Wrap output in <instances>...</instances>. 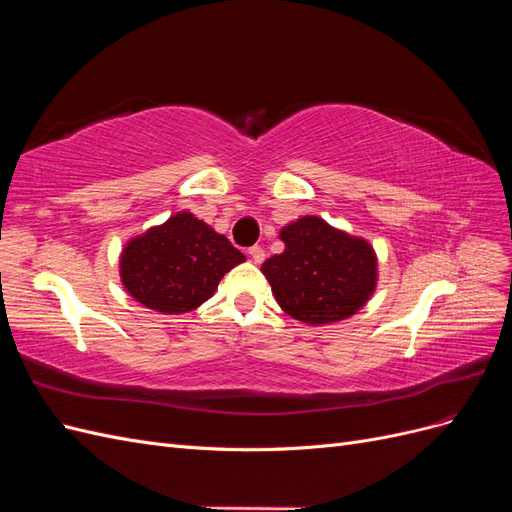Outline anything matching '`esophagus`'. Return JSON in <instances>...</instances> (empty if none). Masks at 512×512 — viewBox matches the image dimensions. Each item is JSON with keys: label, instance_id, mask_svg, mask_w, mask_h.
Returning <instances> with one entry per match:
<instances>
[{"label": "esophagus", "instance_id": "1", "mask_svg": "<svg viewBox=\"0 0 512 512\" xmlns=\"http://www.w3.org/2000/svg\"><path fill=\"white\" fill-rule=\"evenodd\" d=\"M247 254H250V258L256 262V265H260V262L265 260V250H262L260 245H254V247H250V252H247Z\"/></svg>", "mask_w": 512, "mask_h": 512}]
</instances>
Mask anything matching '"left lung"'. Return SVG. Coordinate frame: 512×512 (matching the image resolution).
<instances>
[{
	"instance_id": "1",
	"label": "left lung",
	"mask_w": 512,
	"mask_h": 512,
	"mask_svg": "<svg viewBox=\"0 0 512 512\" xmlns=\"http://www.w3.org/2000/svg\"><path fill=\"white\" fill-rule=\"evenodd\" d=\"M284 252L262 262L273 297L294 320L331 324L354 316L378 284V256L363 237L303 215L280 230Z\"/></svg>"
}]
</instances>
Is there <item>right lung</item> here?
I'll return each instance as SVG.
<instances>
[{
	"label": "right lung",
	"mask_w": 512,
	"mask_h": 512,
	"mask_svg": "<svg viewBox=\"0 0 512 512\" xmlns=\"http://www.w3.org/2000/svg\"><path fill=\"white\" fill-rule=\"evenodd\" d=\"M245 262L235 245L190 211H179L119 256V277L130 297L160 314H185L218 290L222 277Z\"/></svg>",
	"instance_id": "obj_1"
}]
</instances>
